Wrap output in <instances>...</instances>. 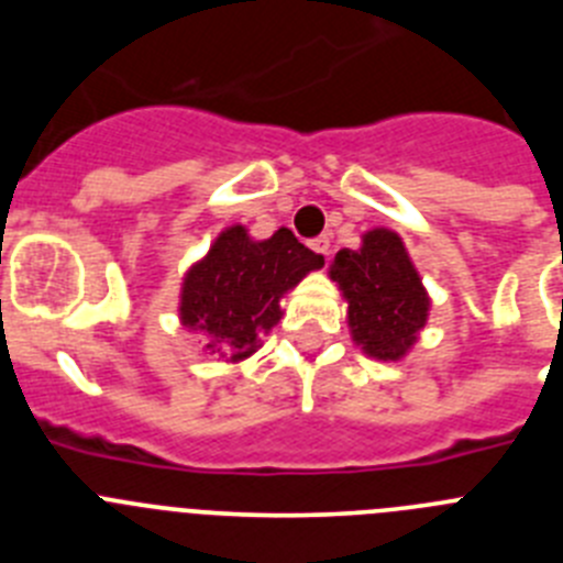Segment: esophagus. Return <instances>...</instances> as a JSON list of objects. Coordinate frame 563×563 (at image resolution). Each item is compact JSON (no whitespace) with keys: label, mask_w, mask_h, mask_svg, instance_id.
<instances>
[{"label":"esophagus","mask_w":563,"mask_h":563,"mask_svg":"<svg viewBox=\"0 0 563 563\" xmlns=\"http://www.w3.org/2000/svg\"><path fill=\"white\" fill-rule=\"evenodd\" d=\"M310 245H312V251L321 253V256H324V258H330V236H327V233H324V236L312 239Z\"/></svg>","instance_id":"esophagus-1"}]
</instances>
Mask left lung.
<instances>
[{"mask_svg": "<svg viewBox=\"0 0 563 563\" xmlns=\"http://www.w3.org/2000/svg\"><path fill=\"white\" fill-rule=\"evenodd\" d=\"M332 278L350 301L352 338L380 361L406 355L429 316V296L400 236L369 231L361 251H338Z\"/></svg>", "mask_w": 563, "mask_h": 563, "instance_id": "obj_1", "label": "left lung"}]
</instances>
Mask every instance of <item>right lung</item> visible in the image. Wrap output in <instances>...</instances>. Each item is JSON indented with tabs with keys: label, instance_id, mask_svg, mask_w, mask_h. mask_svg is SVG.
<instances>
[{
	"label": "right lung",
	"instance_id": "1",
	"mask_svg": "<svg viewBox=\"0 0 563 563\" xmlns=\"http://www.w3.org/2000/svg\"><path fill=\"white\" fill-rule=\"evenodd\" d=\"M321 265L324 256L301 245L287 228L265 242H253L242 225L228 228L186 276L183 324L206 335V350L242 361L282 318L278 298Z\"/></svg>",
	"mask_w": 563,
	"mask_h": 563
}]
</instances>
